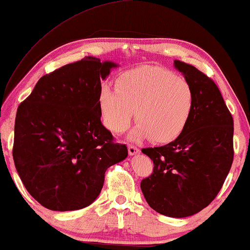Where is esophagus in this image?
<instances>
[{
  "mask_svg": "<svg viewBox=\"0 0 250 250\" xmlns=\"http://www.w3.org/2000/svg\"><path fill=\"white\" fill-rule=\"evenodd\" d=\"M140 152V150L136 148L134 146H128V153L129 156H134V155H138Z\"/></svg>",
  "mask_w": 250,
  "mask_h": 250,
  "instance_id": "1",
  "label": "esophagus"
}]
</instances>
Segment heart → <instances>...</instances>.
I'll return each mask as SVG.
<instances>
[{
  "label": "heart",
  "instance_id": "obj_1",
  "mask_svg": "<svg viewBox=\"0 0 250 250\" xmlns=\"http://www.w3.org/2000/svg\"><path fill=\"white\" fill-rule=\"evenodd\" d=\"M99 108L104 124L121 134L131 124L135 111L133 140L150 138L168 143L179 136L194 108L192 85L162 67L145 66L128 70L117 81V88L102 85Z\"/></svg>",
  "mask_w": 250,
  "mask_h": 250
}]
</instances>
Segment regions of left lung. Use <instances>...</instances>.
<instances>
[{
	"instance_id": "8db88e82",
	"label": "left lung",
	"mask_w": 250,
	"mask_h": 250,
	"mask_svg": "<svg viewBox=\"0 0 250 250\" xmlns=\"http://www.w3.org/2000/svg\"><path fill=\"white\" fill-rule=\"evenodd\" d=\"M174 66L192 85L193 112L174 141L142 149L153 170L141 190L157 213L181 218L199 213L220 192L233 162V118L211 78L180 60Z\"/></svg>"
}]
</instances>
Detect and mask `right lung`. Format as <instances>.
Here are the masks:
<instances>
[{
    "instance_id": "1",
    "label": "right lung",
    "mask_w": 250,
    "mask_h": 250,
    "mask_svg": "<svg viewBox=\"0 0 250 250\" xmlns=\"http://www.w3.org/2000/svg\"><path fill=\"white\" fill-rule=\"evenodd\" d=\"M118 64L85 57L41 77L18 107L13 160L23 186L51 210L87 207L104 173L127 157L102 125L99 91Z\"/></svg>"
}]
</instances>
